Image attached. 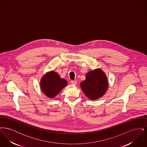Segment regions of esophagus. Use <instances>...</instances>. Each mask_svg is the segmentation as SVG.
<instances>
[{"label": "esophagus", "instance_id": "34e87169", "mask_svg": "<svg viewBox=\"0 0 147 147\" xmlns=\"http://www.w3.org/2000/svg\"><path fill=\"white\" fill-rule=\"evenodd\" d=\"M70 83L72 85H75L77 83V81L76 80H71L70 81Z\"/></svg>", "mask_w": 147, "mask_h": 147}]
</instances>
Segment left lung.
Returning <instances> with one entry per match:
<instances>
[{
    "label": "left lung",
    "mask_w": 147,
    "mask_h": 147,
    "mask_svg": "<svg viewBox=\"0 0 147 147\" xmlns=\"http://www.w3.org/2000/svg\"><path fill=\"white\" fill-rule=\"evenodd\" d=\"M80 87L86 96L91 100L101 98L107 90L109 82L105 72L101 68L88 71Z\"/></svg>",
    "instance_id": "left-lung-1"
}]
</instances>
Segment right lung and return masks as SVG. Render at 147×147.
<instances>
[{
  "mask_svg": "<svg viewBox=\"0 0 147 147\" xmlns=\"http://www.w3.org/2000/svg\"><path fill=\"white\" fill-rule=\"evenodd\" d=\"M68 84L64 79L61 78L54 70L47 72L42 76L40 87L43 93L49 98H54Z\"/></svg>",
  "mask_w": 147,
  "mask_h": 147,
  "instance_id": "right-lung-1",
  "label": "right lung"
}]
</instances>
